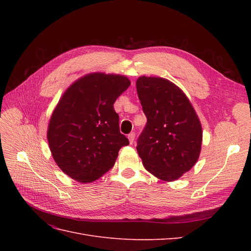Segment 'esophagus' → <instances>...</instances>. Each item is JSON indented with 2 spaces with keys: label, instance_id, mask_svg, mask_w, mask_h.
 <instances>
[{
  "label": "esophagus",
  "instance_id": "34e87169",
  "mask_svg": "<svg viewBox=\"0 0 251 251\" xmlns=\"http://www.w3.org/2000/svg\"><path fill=\"white\" fill-rule=\"evenodd\" d=\"M127 138H128V141H130L131 144H133L134 140H135V133H130L127 135Z\"/></svg>",
  "mask_w": 251,
  "mask_h": 251
}]
</instances>
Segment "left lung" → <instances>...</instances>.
<instances>
[{"mask_svg":"<svg viewBox=\"0 0 251 251\" xmlns=\"http://www.w3.org/2000/svg\"><path fill=\"white\" fill-rule=\"evenodd\" d=\"M136 88L148 119L137 141L143 166L158 179L177 180L199 159V117L183 91L169 79L141 76Z\"/></svg>","mask_w":251,"mask_h":251,"instance_id":"obj_1","label":"left lung"}]
</instances>
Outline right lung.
<instances>
[{
    "mask_svg": "<svg viewBox=\"0 0 251 251\" xmlns=\"http://www.w3.org/2000/svg\"><path fill=\"white\" fill-rule=\"evenodd\" d=\"M130 85L124 75L95 72L75 80L60 97L47 139L58 168L72 179L89 183L100 178L128 144L113 104Z\"/></svg>",
    "mask_w": 251,
    "mask_h": 251,
    "instance_id": "obj_1",
    "label": "right lung"
}]
</instances>
